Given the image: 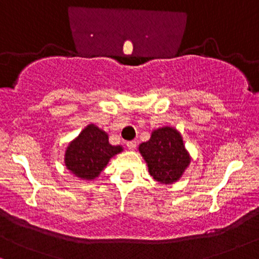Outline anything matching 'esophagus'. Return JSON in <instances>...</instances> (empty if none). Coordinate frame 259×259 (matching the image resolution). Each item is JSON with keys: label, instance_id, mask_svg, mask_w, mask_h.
Returning a JSON list of instances; mask_svg holds the SVG:
<instances>
[{"label": "esophagus", "instance_id": "1", "mask_svg": "<svg viewBox=\"0 0 259 259\" xmlns=\"http://www.w3.org/2000/svg\"><path fill=\"white\" fill-rule=\"evenodd\" d=\"M126 147H127V149H130V151H134V149L136 148V141L126 142Z\"/></svg>", "mask_w": 259, "mask_h": 259}]
</instances>
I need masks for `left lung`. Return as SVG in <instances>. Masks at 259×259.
Listing matches in <instances>:
<instances>
[{"label":"left lung","instance_id":"1","mask_svg":"<svg viewBox=\"0 0 259 259\" xmlns=\"http://www.w3.org/2000/svg\"><path fill=\"white\" fill-rule=\"evenodd\" d=\"M139 151L147 163L149 175L165 185L179 181L191 163L182 136L171 126L153 130L151 139L139 146Z\"/></svg>","mask_w":259,"mask_h":259}]
</instances>
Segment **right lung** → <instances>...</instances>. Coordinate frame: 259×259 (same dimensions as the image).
Wrapping results in <instances>:
<instances>
[{"instance_id":"add662e5","label":"right lung","mask_w":259,"mask_h":259,"mask_svg":"<svg viewBox=\"0 0 259 259\" xmlns=\"http://www.w3.org/2000/svg\"><path fill=\"white\" fill-rule=\"evenodd\" d=\"M123 151L121 146H112L108 135L95 124H89L65 152V165L73 175L82 180H94L112 157Z\"/></svg>"}]
</instances>
